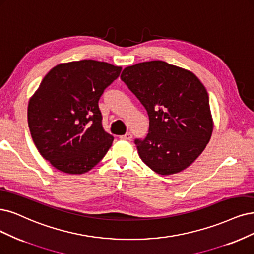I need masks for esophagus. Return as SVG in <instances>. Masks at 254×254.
Returning <instances> with one entry per match:
<instances>
[{
	"instance_id": "34e87169",
	"label": "esophagus",
	"mask_w": 254,
	"mask_h": 254,
	"mask_svg": "<svg viewBox=\"0 0 254 254\" xmlns=\"http://www.w3.org/2000/svg\"><path fill=\"white\" fill-rule=\"evenodd\" d=\"M121 138H123V139H128V141H130V139L132 138V134H131V132H127L126 134L122 135V136H121Z\"/></svg>"
}]
</instances>
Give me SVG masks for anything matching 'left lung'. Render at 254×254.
I'll return each mask as SVG.
<instances>
[{
    "label": "left lung",
    "instance_id": "obj_1",
    "mask_svg": "<svg viewBox=\"0 0 254 254\" xmlns=\"http://www.w3.org/2000/svg\"><path fill=\"white\" fill-rule=\"evenodd\" d=\"M121 80L149 117L148 134L134 139L142 161L162 176L186 169L203 152L212 134L204 85L192 72L164 61L126 67Z\"/></svg>",
    "mask_w": 254,
    "mask_h": 254
}]
</instances>
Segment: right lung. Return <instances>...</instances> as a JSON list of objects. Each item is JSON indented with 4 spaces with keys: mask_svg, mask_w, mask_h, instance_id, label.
Returning a JSON list of instances; mask_svg holds the SVG:
<instances>
[{
    "mask_svg": "<svg viewBox=\"0 0 254 254\" xmlns=\"http://www.w3.org/2000/svg\"><path fill=\"white\" fill-rule=\"evenodd\" d=\"M122 67L94 60L60 64L43 78L28 104V126L41 155L58 170L82 174L111 147L99 100Z\"/></svg>",
    "mask_w": 254,
    "mask_h": 254,
    "instance_id": "add662e5",
    "label": "right lung"
}]
</instances>
